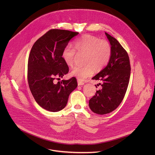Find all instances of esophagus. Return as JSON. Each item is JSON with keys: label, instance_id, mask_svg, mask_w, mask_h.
Here are the masks:
<instances>
[{"label": "esophagus", "instance_id": "34e87169", "mask_svg": "<svg viewBox=\"0 0 155 155\" xmlns=\"http://www.w3.org/2000/svg\"><path fill=\"white\" fill-rule=\"evenodd\" d=\"M84 83L83 82V81H81L80 80H78V86H81V85H83Z\"/></svg>", "mask_w": 155, "mask_h": 155}]
</instances>
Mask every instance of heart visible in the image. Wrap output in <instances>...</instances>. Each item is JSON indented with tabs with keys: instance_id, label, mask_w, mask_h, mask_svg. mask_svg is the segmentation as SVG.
Instances as JSON below:
<instances>
[{
	"instance_id": "1",
	"label": "heart",
	"mask_w": 155,
	"mask_h": 155,
	"mask_svg": "<svg viewBox=\"0 0 155 155\" xmlns=\"http://www.w3.org/2000/svg\"><path fill=\"white\" fill-rule=\"evenodd\" d=\"M74 48L70 45L64 46L62 51L61 57L69 66L74 65L76 51L85 53L84 61L86 64L76 66L72 69L71 75L78 80L83 81L92 76L95 71L102 69L109 61L112 49L109 43L105 40L86 34L74 41Z\"/></svg>"
}]
</instances>
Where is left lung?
Segmentation results:
<instances>
[{
  "mask_svg": "<svg viewBox=\"0 0 155 155\" xmlns=\"http://www.w3.org/2000/svg\"><path fill=\"white\" fill-rule=\"evenodd\" d=\"M105 34L111 45V57L106 67L92 78L101 81L99 84L102 88L97 91L89 103L91 110L99 115L110 113L121 104L127 89L131 71L127 51L115 38Z\"/></svg>",
  "mask_w": 155,
  "mask_h": 155,
  "instance_id": "8db88e82",
  "label": "left lung"
}]
</instances>
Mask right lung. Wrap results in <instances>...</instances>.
<instances>
[{
  "instance_id": "right-lung-1",
  "label": "right lung",
  "mask_w": 155,
  "mask_h": 155,
  "mask_svg": "<svg viewBox=\"0 0 155 155\" xmlns=\"http://www.w3.org/2000/svg\"><path fill=\"white\" fill-rule=\"evenodd\" d=\"M78 32L52 29L33 45L28 63V82L37 104L45 110L58 112L64 109L70 94L77 87L72 77L55 83L68 73L69 67L61 57L63 48Z\"/></svg>"
}]
</instances>
